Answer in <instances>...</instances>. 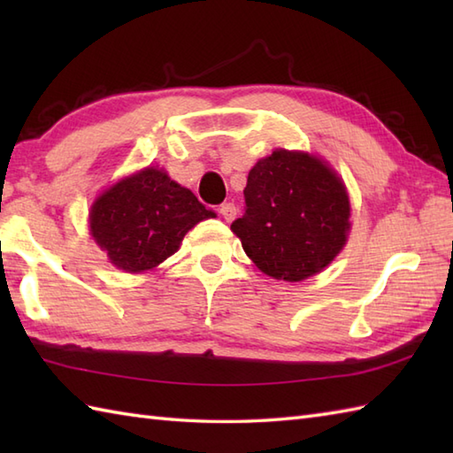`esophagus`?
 I'll use <instances>...</instances> for the list:
<instances>
[{
  "mask_svg": "<svg viewBox=\"0 0 453 453\" xmlns=\"http://www.w3.org/2000/svg\"><path fill=\"white\" fill-rule=\"evenodd\" d=\"M219 214L226 221H232L237 216V208L232 204V202H224V204L219 206Z\"/></svg>",
  "mask_w": 453,
  "mask_h": 453,
  "instance_id": "obj_1",
  "label": "esophagus"
}]
</instances>
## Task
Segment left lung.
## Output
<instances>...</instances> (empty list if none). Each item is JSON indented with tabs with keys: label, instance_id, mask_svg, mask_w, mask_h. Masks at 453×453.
<instances>
[{
	"label": "left lung",
	"instance_id": "obj_1",
	"mask_svg": "<svg viewBox=\"0 0 453 453\" xmlns=\"http://www.w3.org/2000/svg\"><path fill=\"white\" fill-rule=\"evenodd\" d=\"M245 214L232 224L247 257L276 280L317 274L346 243L350 204L342 180L310 153L276 150L249 171Z\"/></svg>",
	"mask_w": 453,
	"mask_h": 453
}]
</instances>
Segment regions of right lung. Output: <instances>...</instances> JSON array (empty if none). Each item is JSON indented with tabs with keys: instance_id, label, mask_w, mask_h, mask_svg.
I'll use <instances>...</instances> for the list:
<instances>
[{
	"instance_id": "right-lung-1",
	"label": "right lung",
	"mask_w": 453,
	"mask_h": 453,
	"mask_svg": "<svg viewBox=\"0 0 453 453\" xmlns=\"http://www.w3.org/2000/svg\"><path fill=\"white\" fill-rule=\"evenodd\" d=\"M210 216L188 188L148 167L104 190L91 206L89 224L114 266L142 273L175 253L188 229Z\"/></svg>"
}]
</instances>
